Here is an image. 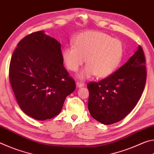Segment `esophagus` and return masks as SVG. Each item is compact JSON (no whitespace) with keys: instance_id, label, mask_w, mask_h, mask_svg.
<instances>
[{"instance_id":"obj_1","label":"esophagus","mask_w":154,"mask_h":154,"mask_svg":"<svg viewBox=\"0 0 154 154\" xmlns=\"http://www.w3.org/2000/svg\"><path fill=\"white\" fill-rule=\"evenodd\" d=\"M76 85H77V88H82L85 85L84 83H82V82H77V83H76Z\"/></svg>"}]
</instances>
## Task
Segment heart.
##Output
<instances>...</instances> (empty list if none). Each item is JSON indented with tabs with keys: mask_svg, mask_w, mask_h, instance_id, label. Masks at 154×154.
Returning <instances> with one entry per match:
<instances>
[{
	"mask_svg": "<svg viewBox=\"0 0 154 154\" xmlns=\"http://www.w3.org/2000/svg\"><path fill=\"white\" fill-rule=\"evenodd\" d=\"M74 46L65 47L62 59L69 71H77L87 65L77 75L86 79L96 75L98 77L111 75L120 64L124 52L121 41L100 31L89 30L79 34L73 40Z\"/></svg>",
	"mask_w": 154,
	"mask_h": 154,
	"instance_id": "heart-1",
	"label": "heart"
}]
</instances>
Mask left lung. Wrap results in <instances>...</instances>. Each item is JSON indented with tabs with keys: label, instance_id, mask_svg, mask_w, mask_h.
<instances>
[{
	"label": "left lung",
	"instance_id": "1",
	"mask_svg": "<svg viewBox=\"0 0 154 154\" xmlns=\"http://www.w3.org/2000/svg\"><path fill=\"white\" fill-rule=\"evenodd\" d=\"M146 77L144 53L139 45L134 55L113 74L88 84V107L92 118L105 125L123 119L141 97Z\"/></svg>",
	"mask_w": 154,
	"mask_h": 154
}]
</instances>
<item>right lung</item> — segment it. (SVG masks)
<instances>
[{"mask_svg":"<svg viewBox=\"0 0 154 154\" xmlns=\"http://www.w3.org/2000/svg\"><path fill=\"white\" fill-rule=\"evenodd\" d=\"M61 54L60 43L41 30L22 38L12 55L9 79L15 98L20 109L36 120L58 116L76 88Z\"/></svg>","mask_w":154,"mask_h":154,"instance_id":"right-lung-1","label":"right lung"}]
</instances>
